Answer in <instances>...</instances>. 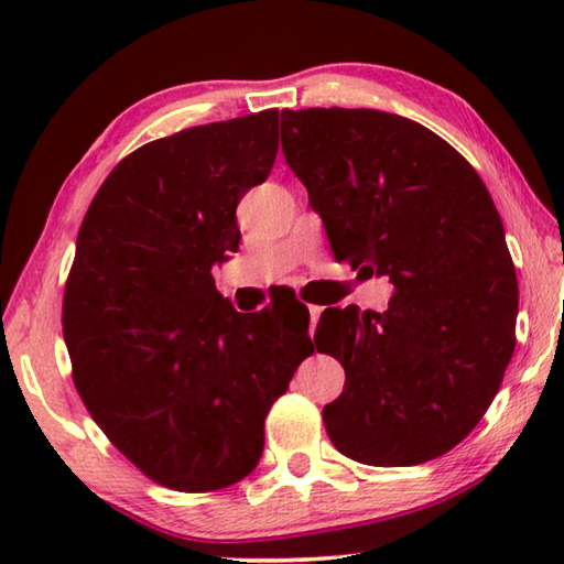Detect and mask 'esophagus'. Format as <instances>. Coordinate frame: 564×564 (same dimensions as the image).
I'll list each match as a JSON object with an SVG mask.
<instances>
[{
    "label": "esophagus",
    "instance_id": "34e87169",
    "mask_svg": "<svg viewBox=\"0 0 564 564\" xmlns=\"http://www.w3.org/2000/svg\"><path fill=\"white\" fill-rule=\"evenodd\" d=\"M321 305H308V313H311V336H313V328H316V323L321 318Z\"/></svg>",
    "mask_w": 564,
    "mask_h": 564
}]
</instances>
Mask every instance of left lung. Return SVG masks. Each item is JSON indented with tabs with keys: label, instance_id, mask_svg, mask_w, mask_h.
I'll return each mask as SVG.
<instances>
[{
	"label": "left lung",
	"instance_id": "1",
	"mask_svg": "<svg viewBox=\"0 0 564 564\" xmlns=\"http://www.w3.org/2000/svg\"><path fill=\"white\" fill-rule=\"evenodd\" d=\"M281 144L333 256L388 275V311H323L318 352L346 370L323 408L350 460L420 465L465 441L514 350L518 279L498 208L463 154L376 109L281 111Z\"/></svg>",
	"mask_w": 564,
	"mask_h": 564
}]
</instances>
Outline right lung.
Instances as JSON below:
<instances>
[{
    "label": "right lung",
    "instance_id": "1",
    "mask_svg": "<svg viewBox=\"0 0 564 564\" xmlns=\"http://www.w3.org/2000/svg\"><path fill=\"white\" fill-rule=\"evenodd\" d=\"M275 154V109L149 141L111 169L76 236L62 305L74 386L111 445L171 490L243 480L313 352L303 303L246 316L212 275Z\"/></svg>",
    "mask_w": 564,
    "mask_h": 564
}]
</instances>
